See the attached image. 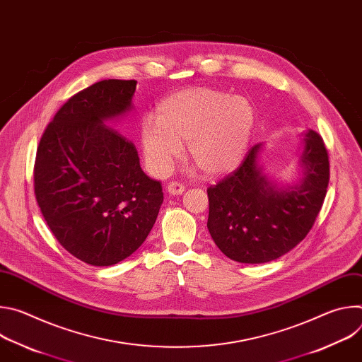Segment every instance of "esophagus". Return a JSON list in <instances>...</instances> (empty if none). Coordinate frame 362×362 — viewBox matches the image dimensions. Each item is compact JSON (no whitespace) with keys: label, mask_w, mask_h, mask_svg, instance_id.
Segmentation results:
<instances>
[{"label":"esophagus","mask_w":362,"mask_h":362,"mask_svg":"<svg viewBox=\"0 0 362 362\" xmlns=\"http://www.w3.org/2000/svg\"><path fill=\"white\" fill-rule=\"evenodd\" d=\"M168 192L170 194H182L185 192V185L182 182H177V180H173L168 185Z\"/></svg>","instance_id":"1"}]
</instances>
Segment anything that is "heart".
Masks as SVG:
<instances>
[{
  "label": "heart",
  "mask_w": 362,
  "mask_h": 362,
  "mask_svg": "<svg viewBox=\"0 0 362 362\" xmlns=\"http://www.w3.org/2000/svg\"><path fill=\"white\" fill-rule=\"evenodd\" d=\"M253 109L242 97L196 87L165 98L158 116L140 120V141L150 172L166 176L187 141L189 158L206 175L218 176L239 166L253 129Z\"/></svg>",
  "instance_id": "1"
}]
</instances>
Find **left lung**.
<instances>
[{"mask_svg":"<svg viewBox=\"0 0 362 362\" xmlns=\"http://www.w3.org/2000/svg\"><path fill=\"white\" fill-rule=\"evenodd\" d=\"M300 156L303 176L285 190L257 168L261 144L242 165L208 187V229L216 246L232 261L265 264L293 249L313 229L329 183L328 151L322 137L309 130Z\"/></svg>","mask_w":362,"mask_h":362,"instance_id":"obj_1","label":"left lung"}]
</instances>
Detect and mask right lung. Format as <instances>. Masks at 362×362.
I'll use <instances>...</instances> for the list:
<instances>
[{"label": "right lung", "mask_w": 362, "mask_h": 362, "mask_svg": "<svg viewBox=\"0 0 362 362\" xmlns=\"http://www.w3.org/2000/svg\"><path fill=\"white\" fill-rule=\"evenodd\" d=\"M136 80H103L70 97L44 130L34 193L59 243L77 259L115 265L146 240L162 183L140 168L132 140L106 120L132 107Z\"/></svg>", "instance_id": "1"}]
</instances>
